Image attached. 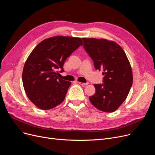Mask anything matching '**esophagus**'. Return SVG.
Returning a JSON list of instances; mask_svg holds the SVG:
<instances>
[{
	"label": "esophagus",
	"mask_w": 155,
	"mask_h": 155,
	"mask_svg": "<svg viewBox=\"0 0 155 155\" xmlns=\"http://www.w3.org/2000/svg\"><path fill=\"white\" fill-rule=\"evenodd\" d=\"M79 84H81V86H86V85H87L88 84V83H81V82H79Z\"/></svg>",
	"instance_id": "obj_1"
}]
</instances>
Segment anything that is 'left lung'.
Wrapping results in <instances>:
<instances>
[{"instance_id":"8db88e82","label":"left lung","mask_w":155,"mask_h":155,"mask_svg":"<svg viewBox=\"0 0 155 155\" xmlns=\"http://www.w3.org/2000/svg\"><path fill=\"white\" fill-rule=\"evenodd\" d=\"M84 48L97 70H102L103 84H95L96 93L90 97L94 107L113 112L126 99L133 81L130 62L122 47L106 39L82 38Z\"/></svg>"}]
</instances>
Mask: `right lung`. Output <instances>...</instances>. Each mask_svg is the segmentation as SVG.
Wrapping results in <instances>:
<instances>
[{"label": "right lung", "mask_w": 155, "mask_h": 155, "mask_svg": "<svg viewBox=\"0 0 155 155\" xmlns=\"http://www.w3.org/2000/svg\"><path fill=\"white\" fill-rule=\"evenodd\" d=\"M81 45L80 38L57 36L41 41L25 64L23 83L27 97L38 108L50 110L64 100L71 83L58 78L64 62Z\"/></svg>", "instance_id": "obj_1"}]
</instances>
